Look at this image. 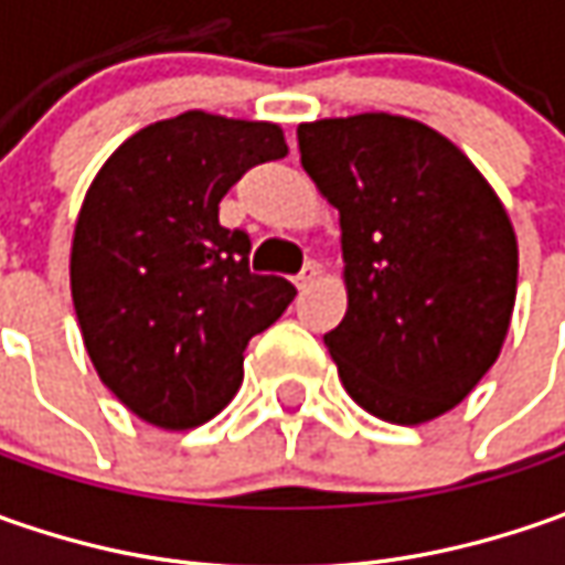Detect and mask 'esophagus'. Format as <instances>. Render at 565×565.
<instances>
[{"instance_id":"obj_1","label":"esophagus","mask_w":565,"mask_h":565,"mask_svg":"<svg viewBox=\"0 0 565 565\" xmlns=\"http://www.w3.org/2000/svg\"><path fill=\"white\" fill-rule=\"evenodd\" d=\"M317 276H320V267H317V264H308L305 270L295 276V286H298V289H308V286H315Z\"/></svg>"}]
</instances>
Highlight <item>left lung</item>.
<instances>
[{
  "instance_id": "left-lung-1",
  "label": "left lung",
  "mask_w": 565,
  "mask_h": 565,
  "mask_svg": "<svg viewBox=\"0 0 565 565\" xmlns=\"http://www.w3.org/2000/svg\"><path fill=\"white\" fill-rule=\"evenodd\" d=\"M301 166L339 210L349 308L323 342L345 393L390 424L456 408L507 342L519 279L510 213L424 121L298 125Z\"/></svg>"
}]
</instances>
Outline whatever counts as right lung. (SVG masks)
<instances>
[{
	"instance_id": "1",
	"label": "right lung",
	"mask_w": 565,
	"mask_h": 565,
	"mask_svg": "<svg viewBox=\"0 0 565 565\" xmlns=\"http://www.w3.org/2000/svg\"><path fill=\"white\" fill-rule=\"evenodd\" d=\"M289 153L282 128L191 109L135 131L77 213L72 301L99 380L141 422L188 430L226 408L245 349L292 305L248 270L250 242L220 201L250 166Z\"/></svg>"
}]
</instances>
